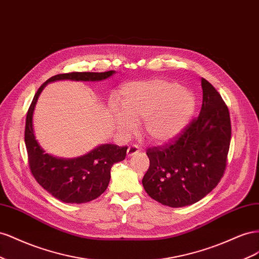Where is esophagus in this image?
I'll return each instance as SVG.
<instances>
[{"label": "esophagus", "instance_id": "1", "mask_svg": "<svg viewBox=\"0 0 259 259\" xmlns=\"http://www.w3.org/2000/svg\"><path fill=\"white\" fill-rule=\"evenodd\" d=\"M140 152V149L138 145H131L128 147V151H127V155L128 156H134V155L138 154Z\"/></svg>", "mask_w": 259, "mask_h": 259}]
</instances>
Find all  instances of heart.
Masks as SVG:
<instances>
[{
	"mask_svg": "<svg viewBox=\"0 0 259 259\" xmlns=\"http://www.w3.org/2000/svg\"><path fill=\"white\" fill-rule=\"evenodd\" d=\"M118 109L110 106V116L123 135H131L135 122L144 120V132L153 142H166L189 123L195 110V99L178 83L162 79L129 83L118 95Z\"/></svg>",
	"mask_w": 259,
	"mask_h": 259,
	"instance_id": "heart-1",
	"label": "heart"
}]
</instances>
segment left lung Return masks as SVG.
I'll list each match as a JSON object with an SVG mask.
<instances>
[{
    "label": "left lung",
    "instance_id": "8db88e82",
    "mask_svg": "<svg viewBox=\"0 0 259 259\" xmlns=\"http://www.w3.org/2000/svg\"><path fill=\"white\" fill-rule=\"evenodd\" d=\"M201 113L168 143L150 147L146 193L169 207L194 204L217 187L231 141L230 114L218 91L202 78Z\"/></svg>",
    "mask_w": 259,
    "mask_h": 259
}]
</instances>
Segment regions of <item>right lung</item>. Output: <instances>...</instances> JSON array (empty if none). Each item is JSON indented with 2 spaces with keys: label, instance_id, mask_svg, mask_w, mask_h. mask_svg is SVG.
Wrapping results in <instances>:
<instances>
[{
  "label": "right lung",
  "instance_id": "add662e5",
  "mask_svg": "<svg viewBox=\"0 0 259 259\" xmlns=\"http://www.w3.org/2000/svg\"><path fill=\"white\" fill-rule=\"evenodd\" d=\"M115 73L68 72L60 73L47 80L36 91L28 109L25 128V143L29 167L40 186L64 203L81 204L90 202L104 193L110 180V169L115 162L125 158L128 146L102 144L83 156L71 159L57 158L47 154L35 140L32 116L36 101L49 82L56 80L100 81Z\"/></svg>",
  "mask_w": 259,
  "mask_h": 259
}]
</instances>
